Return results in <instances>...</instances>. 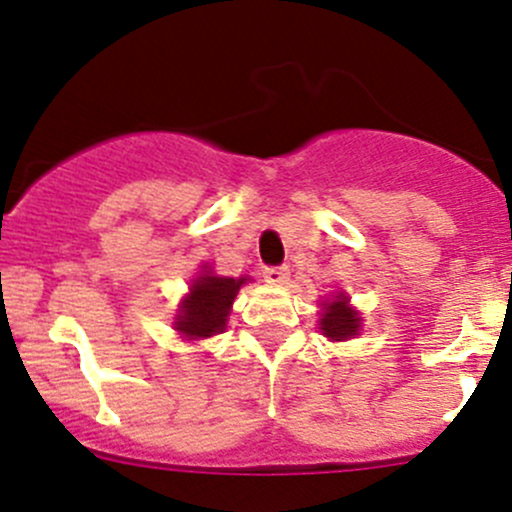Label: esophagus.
I'll list each match as a JSON object with an SVG mask.
<instances>
[{"label": "esophagus", "mask_w": 512, "mask_h": 512, "mask_svg": "<svg viewBox=\"0 0 512 512\" xmlns=\"http://www.w3.org/2000/svg\"><path fill=\"white\" fill-rule=\"evenodd\" d=\"M287 275H290V268H287V266H266V268H263V278H266L268 283H273V285H283L287 280Z\"/></svg>", "instance_id": "obj_1"}]
</instances>
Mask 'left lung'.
Instances as JSON below:
<instances>
[{
  "label": "left lung",
  "mask_w": 512,
  "mask_h": 512,
  "mask_svg": "<svg viewBox=\"0 0 512 512\" xmlns=\"http://www.w3.org/2000/svg\"><path fill=\"white\" fill-rule=\"evenodd\" d=\"M358 314L346 304V297L338 295V300H333L329 307H326V314L321 317V331L324 336L333 338V341H343V338H350L358 333Z\"/></svg>",
  "instance_id": "obj_1"
}]
</instances>
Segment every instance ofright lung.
Instances as JSON below:
<instances>
[{"mask_svg": "<svg viewBox=\"0 0 512 512\" xmlns=\"http://www.w3.org/2000/svg\"><path fill=\"white\" fill-rule=\"evenodd\" d=\"M244 280L246 278H220L212 273L200 275L191 285V295L181 304L176 329L191 338H205L225 331L229 307Z\"/></svg>", "mask_w": 512, "mask_h": 512, "instance_id": "1", "label": "right lung"}]
</instances>
